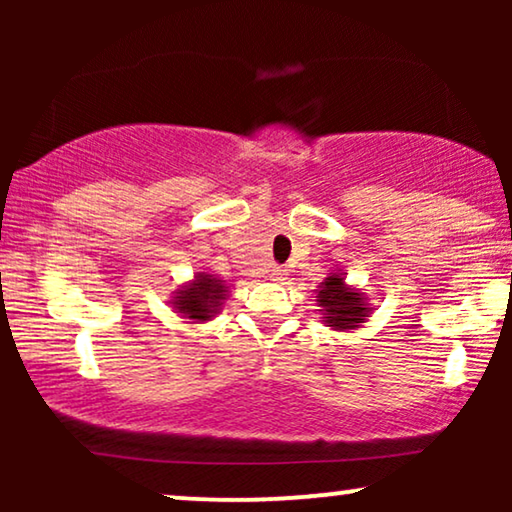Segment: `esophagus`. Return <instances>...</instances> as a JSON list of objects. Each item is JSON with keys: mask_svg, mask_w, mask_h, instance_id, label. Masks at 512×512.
Masks as SVG:
<instances>
[{"mask_svg": "<svg viewBox=\"0 0 512 512\" xmlns=\"http://www.w3.org/2000/svg\"><path fill=\"white\" fill-rule=\"evenodd\" d=\"M270 279H272V282H284V279H286V270L279 268V265H275V268L270 270Z\"/></svg>", "mask_w": 512, "mask_h": 512, "instance_id": "esophagus-1", "label": "esophagus"}]
</instances>
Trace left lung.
Returning a JSON list of instances; mask_svg holds the SVG:
<instances>
[{"label": "left lung", "instance_id": "obj_1", "mask_svg": "<svg viewBox=\"0 0 512 512\" xmlns=\"http://www.w3.org/2000/svg\"><path fill=\"white\" fill-rule=\"evenodd\" d=\"M317 305L321 321L333 331H354L370 317L373 307L359 289L345 284V272H331L317 286Z\"/></svg>", "mask_w": 512, "mask_h": 512}]
</instances>
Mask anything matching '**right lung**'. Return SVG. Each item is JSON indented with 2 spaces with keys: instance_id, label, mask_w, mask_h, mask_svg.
Listing matches in <instances>:
<instances>
[{
  "instance_id": "add662e5",
  "label": "right lung",
  "mask_w": 512,
  "mask_h": 512,
  "mask_svg": "<svg viewBox=\"0 0 512 512\" xmlns=\"http://www.w3.org/2000/svg\"><path fill=\"white\" fill-rule=\"evenodd\" d=\"M228 296V286L221 277L198 272L191 282L179 286L174 291L170 305L174 312H179L184 319H193L198 324H205L221 312L223 300Z\"/></svg>"
}]
</instances>
